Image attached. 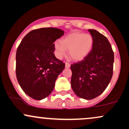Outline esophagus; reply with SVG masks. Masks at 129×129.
I'll return each mask as SVG.
<instances>
[{
	"instance_id": "1",
	"label": "esophagus",
	"mask_w": 129,
	"mask_h": 129,
	"mask_svg": "<svg viewBox=\"0 0 129 129\" xmlns=\"http://www.w3.org/2000/svg\"><path fill=\"white\" fill-rule=\"evenodd\" d=\"M70 67V63H69V62H66V68L68 69V68H69Z\"/></svg>"
}]
</instances>
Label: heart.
I'll return each instance as SVG.
<instances>
[{
    "mask_svg": "<svg viewBox=\"0 0 129 129\" xmlns=\"http://www.w3.org/2000/svg\"><path fill=\"white\" fill-rule=\"evenodd\" d=\"M93 38L90 34L73 32L63 37L60 42L55 43L56 55L61 58L69 50V56L72 60L80 61L84 59L92 48Z\"/></svg>",
    "mask_w": 129,
    "mask_h": 129,
    "instance_id": "b5f03b06",
    "label": "heart"
}]
</instances>
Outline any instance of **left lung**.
<instances>
[{
    "label": "left lung",
    "instance_id": "8db88e82",
    "mask_svg": "<svg viewBox=\"0 0 129 129\" xmlns=\"http://www.w3.org/2000/svg\"><path fill=\"white\" fill-rule=\"evenodd\" d=\"M93 38L92 48L81 61L71 65V86L79 97L91 100L105 90L113 76L114 53L107 37L89 29Z\"/></svg>",
    "mask_w": 129,
    "mask_h": 129
}]
</instances>
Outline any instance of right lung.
Listing matches in <instances>:
<instances>
[{"label":"right lung","mask_w":129,"mask_h":129,"mask_svg":"<svg viewBox=\"0 0 129 129\" xmlns=\"http://www.w3.org/2000/svg\"><path fill=\"white\" fill-rule=\"evenodd\" d=\"M64 32L57 28H40L30 31L16 51V75L23 91L40 100L52 92L65 63L54 56V42Z\"/></svg>","instance_id":"right-lung-1"}]
</instances>
